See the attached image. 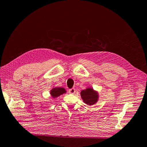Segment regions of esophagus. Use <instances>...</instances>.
<instances>
[{"label":"esophagus","mask_w":147,"mask_h":147,"mask_svg":"<svg viewBox=\"0 0 147 147\" xmlns=\"http://www.w3.org/2000/svg\"><path fill=\"white\" fill-rule=\"evenodd\" d=\"M69 92L70 93V94H75V89L74 88L70 89V90H69Z\"/></svg>","instance_id":"1"}]
</instances>
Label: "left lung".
Returning <instances> with one entry per match:
<instances>
[{"label":"left lung","instance_id":"left-lung-1","mask_svg":"<svg viewBox=\"0 0 147 147\" xmlns=\"http://www.w3.org/2000/svg\"><path fill=\"white\" fill-rule=\"evenodd\" d=\"M80 94L83 102L89 105L94 104L98 100V93L91 88L82 91Z\"/></svg>","mask_w":147,"mask_h":147}]
</instances>
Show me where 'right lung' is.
Masks as SVG:
<instances>
[{"instance_id":"add662e5","label":"right lung","mask_w":147,"mask_h":147,"mask_svg":"<svg viewBox=\"0 0 147 147\" xmlns=\"http://www.w3.org/2000/svg\"><path fill=\"white\" fill-rule=\"evenodd\" d=\"M66 91L63 88H53L50 91V94L53 98H55L59 96L61 94H63L64 93H65Z\"/></svg>"}]
</instances>
